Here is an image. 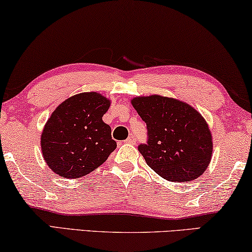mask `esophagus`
<instances>
[{
    "label": "esophagus",
    "instance_id": "obj_1",
    "mask_svg": "<svg viewBox=\"0 0 252 252\" xmlns=\"http://www.w3.org/2000/svg\"><path fill=\"white\" fill-rule=\"evenodd\" d=\"M126 144H134V142H136V137H134L133 134H131V136H129V138L126 139Z\"/></svg>",
    "mask_w": 252,
    "mask_h": 252
}]
</instances>
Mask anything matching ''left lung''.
Here are the masks:
<instances>
[{
	"instance_id": "8db88e82",
	"label": "left lung",
	"mask_w": 252,
	"mask_h": 252,
	"mask_svg": "<svg viewBox=\"0 0 252 252\" xmlns=\"http://www.w3.org/2000/svg\"><path fill=\"white\" fill-rule=\"evenodd\" d=\"M131 104L147 125L148 141L138 150L152 170L173 182L192 181L207 170L213 137L197 110L160 95L134 97Z\"/></svg>"
}]
</instances>
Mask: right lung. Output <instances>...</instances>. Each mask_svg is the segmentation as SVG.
I'll return each instance as SVG.
<instances>
[{"label":"right lung","instance_id":"1","mask_svg":"<svg viewBox=\"0 0 252 252\" xmlns=\"http://www.w3.org/2000/svg\"><path fill=\"white\" fill-rule=\"evenodd\" d=\"M111 102L99 93L71 96L55 108L40 136L45 162L55 174L78 179L100 166L116 148L103 121Z\"/></svg>","mask_w":252,"mask_h":252}]
</instances>
